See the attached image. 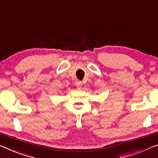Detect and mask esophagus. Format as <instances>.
Returning a JSON list of instances; mask_svg holds the SVG:
<instances>
[{"label": "esophagus", "instance_id": "1", "mask_svg": "<svg viewBox=\"0 0 158 158\" xmlns=\"http://www.w3.org/2000/svg\"><path fill=\"white\" fill-rule=\"evenodd\" d=\"M75 85H76V86L77 87V88L80 89L81 87V86H82V83H81V81H77L76 82H75Z\"/></svg>", "mask_w": 158, "mask_h": 158}]
</instances>
